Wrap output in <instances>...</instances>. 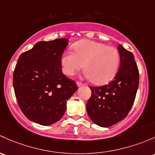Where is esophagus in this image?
<instances>
[{"label":"esophagus","mask_w":155,"mask_h":155,"mask_svg":"<svg viewBox=\"0 0 155 155\" xmlns=\"http://www.w3.org/2000/svg\"><path fill=\"white\" fill-rule=\"evenodd\" d=\"M77 85L78 87H82V86L84 85V83L81 82V81H77Z\"/></svg>","instance_id":"1"}]
</instances>
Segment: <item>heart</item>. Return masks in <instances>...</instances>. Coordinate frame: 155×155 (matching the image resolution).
<instances>
[{"label":"heart","instance_id":"obj_1","mask_svg":"<svg viewBox=\"0 0 155 155\" xmlns=\"http://www.w3.org/2000/svg\"><path fill=\"white\" fill-rule=\"evenodd\" d=\"M67 51L61 58L65 74L74 75L84 66L86 76L92 83L103 84L112 80L119 70L120 54L116 48L103 43L83 40Z\"/></svg>","mask_w":155,"mask_h":155}]
</instances>
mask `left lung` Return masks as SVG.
Here are the masks:
<instances>
[{"label":"left lung","mask_w":155,"mask_h":155,"mask_svg":"<svg viewBox=\"0 0 155 155\" xmlns=\"http://www.w3.org/2000/svg\"><path fill=\"white\" fill-rule=\"evenodd\" d=\"M120 66L113 79L101 87H89L92 95L87 111L92 122L110 127L127 116L134 102L139 86V69L133 54L119 45Z\"/></svg>","instance_id":"obj_1"}]
</instances>
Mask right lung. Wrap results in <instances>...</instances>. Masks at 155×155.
Here are the masks:
<instances>
[{"label": "right lung", "mask_w": 155, "mask_h": 155, "mask_svg": "<svg viewBox=\"0 0 155 155\" xmlns=\"http://www.w3.org/2000/svg\"><path fill=\"white\" fill-rule=\"evenodd\" d=\"M67 39L39 42L19 57L13 72L18 104L30 121L49 125L60 120L66 102L78 89L62 72V54Z\"/></svg>", "instance_id": "1"}]
</instances>
